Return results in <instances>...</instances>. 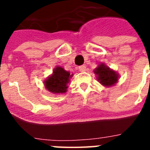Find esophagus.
Here are the masks:
<instances>
[{"instance_id": "1", "label": "esophagus", "mask_w": 150, "mask_h": 150, "mask_svg": "<svg viewBox=\"0 0 150 150\" xmlns=\"http://www.w3.org/2000/svg\"><path fill=\"white\" fill-rule=\"evenodd\" d=\"M79 71L81 72H83L86 71V67L85 66H80V67H79Z\"/></svg>"}]
</instances>
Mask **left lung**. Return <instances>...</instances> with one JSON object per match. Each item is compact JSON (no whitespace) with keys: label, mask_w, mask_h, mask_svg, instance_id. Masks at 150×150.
<instances>
[{"label":"left lung","mask_w":150,"mask_h":150,"mask_svg":"<svg viewBox=\"0 0 150 150\" xmlns=\"http://www.w3.org/2000/svg\"><path fill=\"white\" fill-rule=\"evenodd\" d=\"M98 82L104 87H112L116 84L119 79V74L102 62L94 70Z\"/></svg>","instance_id":"left-lung-1"}]
</instances>
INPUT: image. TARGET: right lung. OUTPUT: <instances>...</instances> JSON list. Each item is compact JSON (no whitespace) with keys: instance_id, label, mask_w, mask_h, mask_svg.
<instances>
[{"instance_id":"1","label":"right lung","mask_w":150,"mask_h":150,"mask_svg":"<svg viewBox=\"0 0 150 150\" xmlns=\"http://www.w3.org/2000/svg\"><path fill=\"white\" fill-rule=\"evenodd\" d=\"M73 76L62 67L57 66L53 70V73L44 80V86L47 91L53 94L66 93L68 88L70 79Z\"/></svg>"}]
</instances>
